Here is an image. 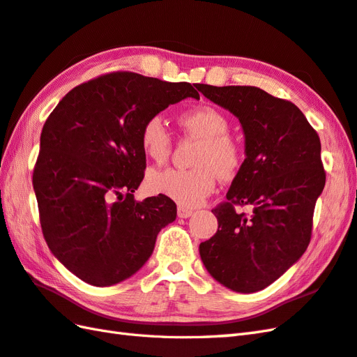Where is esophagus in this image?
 <instances>
[{
  "label": "esophagus",
  "mask_w": 357,
  "mask_h": 357,
  "mask_svg": "<svg viewBox=\"0 0 357 357\" xmlns=\"http://www.w3.org/2000/svg\"><path fill=\"white\" fill-rule=\"evenodd\" d=\"M177 215H178V218H189V216L192 215V211H190V208H188V207L178 206V208H177Z\"/></svg>",
  "instance_id": "obj_1"
}]
</instances>
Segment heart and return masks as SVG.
I'll use <instances>...</instances> for the list:
<instances>
[{
	"label": "heart",
	"mask_w": 357,
	"mask_h": 357,
	"mask_svg": "<svg viewBox=\"0 0 357 357\" xmlns=\"http://www.w3.org/2000/svg\"><path fill=\"white\" fill-rule=\"evenodd\" d=\"M180 124L188 135L198 139L194 168L153 171L146 183L151 192L168 197L183 207L198 206L212 192L216 174L230 180L242 163L241 145L227 135V116L211 106H199L180 116ZM142 150L155 163L167 162L171 154V135L162 116L154 115L141 128Z\"/></svg>",
	"instance_id": "heart-1"
}]
</instances>
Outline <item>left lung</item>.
<instances>
[{
  "label": "left lung",
  "mask_w": 357,
  "mask_h": 357,
  "mask_svg": "<svg viewBox=\"0 0 357 357\" xmlns=\"http://www.w3.org/2000/svg\"><path fill=\"white\" fill-rule=\"evenodd\" d=\"M206 98L239 119L245 160L227 202L213 208L218 231L199 244L216 282L250 294L275 282L306 251L318 197L326 185L318 133L303 112L255 86L199 84ZM250 205V214L234 211Z\"/></svg>",
  "instance_id": "1"
}]
</instances>
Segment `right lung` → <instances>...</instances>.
Wrapping results in <instances>:
<instances>
[{
    "label": "right lung",
    "mask_w": 357,
    "mask_h": 357,
    "mask_svg": "<svg viewBox=\"0 0 357 357\" xmlns=\"http://www.w3.org/2000/svg\"><path fill=\"white\" fill-rule=\"evenodd\" d=\"M188 97L189 83L112 73L77 86L43 124L33 171L42 233L60 264L93 286H112L141 269L159 231L176 220L165 195L136 202L145 153L141 128Z\"/></svg>",
    "instance_id": "add662e5"
}]
</instances>
